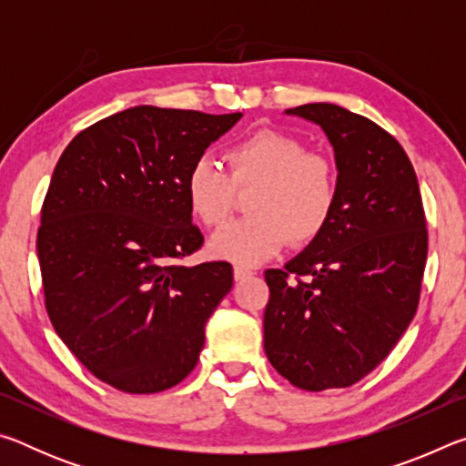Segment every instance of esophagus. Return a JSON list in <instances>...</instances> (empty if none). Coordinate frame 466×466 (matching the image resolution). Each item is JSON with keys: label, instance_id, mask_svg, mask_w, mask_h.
Masks as SVG:
<instances>
[{"label": "esophagus", "instance_id": "esophagus-1", "mask_svg": "<svg viewBox=\"0 0 466 466\" xmlns=\"http://www.w3.org/2000/svg\"><path fill=\"white\" fill-rule=\"evenodd\" d=\"M250 275H252V271L247 269V267H240V265L234 267V279H236V281L247 279V278H250Z\"/></svg>", "mask_w": 466, "mask_h": 466}]
</instances>
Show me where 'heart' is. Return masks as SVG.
Returning <instances> with one entry per match:
<instances>
[{
    "label": "heart",
    "instance_id": "heart-1",
    "mask_svg": "<svg viewBox=\"0 0 466 466\" xmlns=\"http://www.w3.org/2000/svg\"><path fill=\"white\" fill-rule=\"evenodd\" d=\"M230 175L209 156L191 164L185 195L191 214L216 228L230 218L234 188H250L247 209L252 216L236 219L209 240V252L242 267L265 263L291 238L309 244L325 232L335 214L339 180L335 164L289 133L265 129L228 147Z\"/></svg>",
    "mask_w": 466,
    "mask_h": 466
}]
</instances>
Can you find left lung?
I'll list each match as a JSON object with an SVG mask.
<instances>
[{
	"label": "left lung",
	"mask_w": 466,
	"mask_h": 466,
	"mask_svg": "<svg viewBox=\"0 0 466 466\" xmlns=\"http://www.w3.org/2000/svg\"><path fill=\"white\" fill-rule=\"evenodd\" d=\"M286 115L325 131L339 199L317 240L265 271L263 345L298 389H345L389 356L415 317L428 258L420 183L399 141L366 116L330 102Z\"/></svg>",
	"instance_id": "8db88e82"
}]
</instances>
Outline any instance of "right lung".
Wrapping results in <instances>:
<instances>
[{
	"label": "right lung",
	"instance_id": "right-lung-1",
	"mask_svg": "<svg viewBox=\"0 0 466 466\" xmlns=\"http://www.w3.org/2000/svg\"><path fill=\"white\" fill-rule=\"evenodd\" d=\"M240 116L133 106L77 133L53 170L36 236L46 312L69 351L123 392L185 380L232 289L230 263L180 261L203 244L187 172Z\"/></svg>",
	"mask_w": 466,
	"mask_h": 466
}]
</instances>
